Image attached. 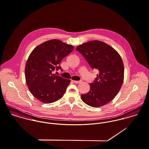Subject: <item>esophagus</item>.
<instances>
[{
	"label": "esophagus",
	"mask_w": 149,
	"mask_h": 149,
	"mask_svg": "<svg viewBox=\"0 0 149 149\" xmlns=\"http://www.w3.org/2000/svg\"><path fill=\"white\" fill-rule=\"evenodd\" d=\"M73 82L75 83H80L81 82V81H73Z\"/></svg>",
	"instance_id": "obj_1"
}]
</instances>
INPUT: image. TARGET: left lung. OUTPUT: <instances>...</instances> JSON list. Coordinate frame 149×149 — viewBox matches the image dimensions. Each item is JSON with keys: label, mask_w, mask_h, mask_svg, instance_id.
<instances>
[{"label": "left lung", "mask_w": 149, "mask_h": 149, "mask_svg": "<svg viewBox=\"0 0 149 149\" xmlns=\"http://www.w3.org/2000/svg\"><path fill=\"white\" fill-rule=\"evenodd\" d=\"M92 69L99 74L90 91L81 95L83 102L93 107L103 106L116 97L124 79V65L121 56L114 48L97 40L84 43L77 47Z\"/></svg>", "instance_id": "1"}]
</instances>
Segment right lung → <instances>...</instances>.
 Wrapping results in <instances>:
<instances>
[{
	"label": "right lung",
	"mask_w": 149,
	"mask_h": 149,
	"mask_svg": "<svg viewBox=\"0 0 149 149\" xmlns=\"http://www.w3.org/2000/svg\"><path fill=\"white\" fill-rule=\"evenodd\" d=\"M74 47L58 39H51L36 46L30 54L25 66L26 82L33 97L44 103L62 98L70 80L54 74L62 70V60Z\"/></svg>",
	"instance_id": "add662e5"
}]
</instances>
